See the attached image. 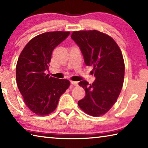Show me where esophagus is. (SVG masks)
<instances>
[{
	"label": "esophagus",
	"mask_w": 148,
	"mask_h": 148,
	"mask_svg": "<svg viewBox=\"0 0 148 148\" xmlns=\"http://www.w3.org/2000/svg\"><path fill=\"white\" fill-rule=\"evenodd\" d=\"M71 84H73V85H74V86H78V82H77V81H71Z\"/></svg>",
	"instance_id": "34e87169"
}]
</instances>
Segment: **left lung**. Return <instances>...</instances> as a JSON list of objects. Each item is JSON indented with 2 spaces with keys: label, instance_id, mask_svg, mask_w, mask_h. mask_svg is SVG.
I'll return each mask as SVG.
<instances>
[{
  "label": "left lung",
  "instance_id": "1",
  "mask_svg": "<svg viewBox=\"0 0 148 148\" xmlns=\"http://www.w3.org/2000/svg\"><path fill=\"white\" fill-rule=\"evenodd\" d=\"M71 38L81 49L85 64L93 67L91 73L96 77L92 84L79 82L86 94L78 106L89 115H103L114 105L123 85L125 63L121 50L112 37L96 30L73 31Z\"/></svg>",
  "mask_w": 148,
  "mask_h": 148
}]
</instances>
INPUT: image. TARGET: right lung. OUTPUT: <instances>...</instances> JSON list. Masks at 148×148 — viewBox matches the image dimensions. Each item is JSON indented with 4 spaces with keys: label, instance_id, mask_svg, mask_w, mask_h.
I'll use <instances>...</instances> for the list:
<instances>
[{
    "label": "right lung",
    "instance_id": "add662e5",
    "mask_svg": "<svg viewBox=\"0 0 148 148\" xmlns=\"http://www.w3.org/2000/svg\"><path fill=\"white\" fill-rule=\"evenodd\" d=\"M69 31H50L36 36L25 45L16 64V83L28 108L39 116L52 113L59 99L69 88L67 79L49 77L54 48L68 37Z\"/></svg>",
    "mask_w": 148,
    "mask_h": 148
}]
</instances>
